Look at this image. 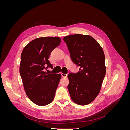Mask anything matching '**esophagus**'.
<instances>
[{"mask_svg": "<svg viewBox=\"0 0 130 130\" xmlns=\"http://www.w3.org/2000/svg\"><path fill=\"white\" fill-rule=\"evenodd\" d=\"M61 75H62V77H67V75L63 73H61Z\"/></svg>", "mask_w": 130, "mask_h": 130, "instance_id": "obj_1", "label": "esophagus"}]
</instances>
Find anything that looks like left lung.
Returning <instances> with one entry per match:
<instances>
[{"mask_svg":"<svg viewBox=\"0 0 130 130\" xmlns=\"http://www.w3.org/2000/svg\"><path fill=\"white\" fill-rule=\"evenodd\" d=\"M63 40L73 62L80 67L77 73L68 75L70 98L78 105H88L99 94L106 75L103 49L95 39L87 35H70Z\"/></svg>","mask_w":130,"mask_h":130,"instance_id":"obj_1","label":"left lung"}]
</instances>
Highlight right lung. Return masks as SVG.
<instances>
[{"instance_id": "add662e5", "label": "right lung", "mask_w": 130, "mask_h": 130, "mask_svg": "<svg viewBox=\"0 0 130 130\" xmlns=\"http://www.w3.org/2000/svg\"><path fill=\"white\" fill-rule=\"evenodd\" d=\"M61 41L58 37L37 38L29 43L22 52L19 73L23 87L27 96L38 106L48 105L54 99L61 75L46 73L44 69L53 68L49 57Z\"/></svg>"}]
</instances>
